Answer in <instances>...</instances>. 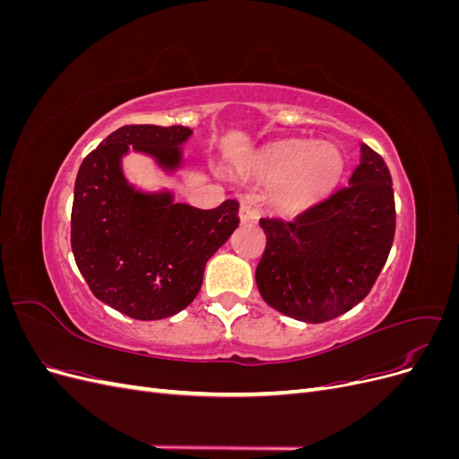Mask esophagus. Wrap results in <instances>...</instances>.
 Masks as SVG:
<instances>
[{
  "mask_svg": "<svg viewBox=\"0 0 459 459\" xmlns=\"http://www.w3.org/2000/svg\"><path fill=\"white\" fill-rule=\"evenodd\" d=\"M256 218H258V214L253 208V204L251 203H241V206H239V221H241V224H255Z\"/></svg>",
  "mask_w": 459,
  "mask_h": 459,
  "instance_id": "obj_1",
  "label": "esophagus"
}]
</instances>
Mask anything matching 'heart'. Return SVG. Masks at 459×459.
Listing matches in <instances>:
<instances>
[{"instance_id": "b5f03b06", "label": "heart", "mask_w": 459, "mask_h": 459, "mask_svg": "<svg viewBox=\"0 0 459 459\" xmlns=\"http://www.w3.org/2000/svg\"><path fill=\"white\" fill-rule=\"evenodd\" d=\"M344 159L329 142L283 140L264 149L251 172L275 187L270 201L277 212L297 214L325 199L337 187Z\"/></svg>"}]
</instances>
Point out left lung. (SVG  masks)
Here are the masks:
<instances>
[{"label": "left lung", "mask_w": 459, "mask_h": 459, "mask_svg": "<svg viewBox=\"0 0 459 459\" xmlns=\"http://www.w3.org/2000/svg\"><path fill=\"white\" fill-rule=\"evenodd\" d=\"M256 285L272 308L304 324L349 312L381 273L394 239L393 179L366 143L349 186L293 221L262 218Z\"/></svg>", "instance_id": "obj_1"}]
</instances>
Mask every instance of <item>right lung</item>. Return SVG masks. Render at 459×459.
<instances>
[{
	"label": "right lung",
	"mask_w": 459,
	"mask_h": 459,
	"mask_svg": "<svg viewBox=\"0 0 459 459\" xmlns=\"http://www.w3.org/2000/svg\"><path fill=\"white\" fill-rule=\"evenodd\" d=\"M186 126H122L82 162L71 216L76 266L91 293L134 319H162L197 297L208 258L239 226V204L212 211L178 203L169 187L132 184L124 157L134 151L170 179L184 166Z\"/></svg>",
	"instance_id": "obj_1"
}]
</instances>
